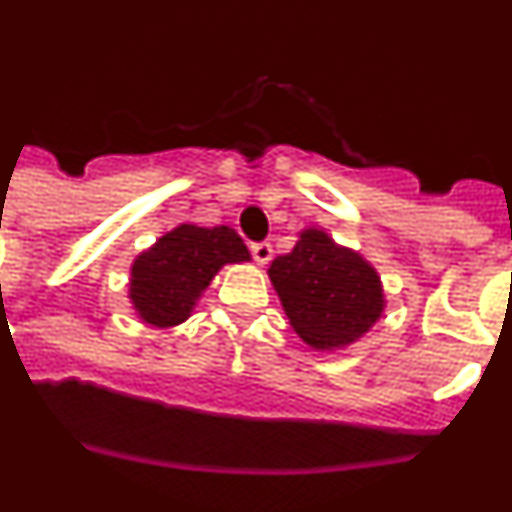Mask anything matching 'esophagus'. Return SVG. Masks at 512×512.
<instances>
[{"mask_svg":"<svg viewBox=\"0 0 512 512\" xmlns=\"http://www.w3.org/2000/svg\"><path fill=\"white\" fill-rule=\"evenodd\" d=\"M251 253H253V259H256V264H259V266L269 264V261H271V243H253Z\"/></svg>","mask_w":512,"mask_h":512,"instance_id":"obj_1","label":"esophagus"}]
</instances>
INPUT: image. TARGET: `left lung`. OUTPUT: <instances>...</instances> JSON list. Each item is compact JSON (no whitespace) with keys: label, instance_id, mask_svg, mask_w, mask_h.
Here are the masks:
<instances>
[{"label":"left lung","instance_id":"8db88e82","mask_svg":"<svg viewBox=\"0 0 512 512\" xmlns=\"http://www.w3.org/2000/svg\"><path fill=\"white\" fill-rule=\"evenodd\" d=\"M269 279L289 325L315 351L351 346L387 307L377 269L320 228L300 230L295 248L271 261Z\"/></svg>","mask_w":512,"mask_h":512}]
</instances>
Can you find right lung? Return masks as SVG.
Instances as JSON below:
<instances>
[{
	"label": "right lung",
	"instance_id": "obj_1",
	"mask_svg": "<svg viewBox=\"0 0 512 512\" xmlns=\"http://www.w3.org/2000/svg\"><path fill=\"white\" fill-rule=\"evenodd\" d=\"M241 261H251V253L230 225H176L130 266L128 297L135 315L153 328L184 323L217 271Z\"/></svg>",
	"mask_w": 512,
	"mask_h": 512
}]
</instances>
